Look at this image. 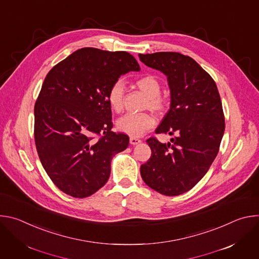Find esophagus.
I'll return each mask as SVG.
<instances>
[{
	"instance_id": "1",
	"label": "esophagus",
	"mask_w": 259,
	"mask_h": 259,
	"mask_svg": "<svg viewBox=\"0 0 259 259\" xmlns=\"http://www.w3.org/2000/svg\"><path fill=\"white\" fill-rule=\"evenodd\" d=\"M140 142H141V140H140L139 138H137V137H134V136H131V137H130V143H131L132 145L138 144V143H140Z\"/></svg>"
}]
</instances>
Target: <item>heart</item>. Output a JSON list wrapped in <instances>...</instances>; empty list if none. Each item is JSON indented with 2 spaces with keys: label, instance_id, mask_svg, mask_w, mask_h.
Wrapping results in <instances>:
<instances>
[{
  "label": "heart",
  "instance_id": "heart-1",
  "mask_svg": "<svg viewBox=\"0 0 259 259\" xmlns=\"http://www.w3.org/2000/svg\"><path fill=\"white\" fill-rule=\"evenodd\" d=\"M135 86L147 96L145 106L162 114L168 106V101L161 93L160 81L152 75H145L135 81ZM124 84L121 80L116 81L109 87L106 99L115 113H121L124 108ZM156 120L150 114H126L117 121V128L128 135L140 136L155 126Z\"/></svg>",
  "mask_w": 259,
  "mask_h": 259
}]
</instances>
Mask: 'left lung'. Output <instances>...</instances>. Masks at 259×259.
<instances>
[{
	"label": "left lung",
	"instance_id": "8db88e82",
	"mask_svg": "<svg viewBox=\"0 0 259 259\" xmlns=\"http://www.w3.org/2000/svg\"><path fill=\"white\" fill-rule=\"evenodd\" d=\"M139 59L167 77L170 109L156 133L175 135L168 143L146 140L152 156L140 174L156 192L178 196L196 186L218 154L226 128L223 104L214 80L192 57L157 52Z\"/></svg>",
	"mask_w": 259,
	"mask_h": 259
}]
</instances>
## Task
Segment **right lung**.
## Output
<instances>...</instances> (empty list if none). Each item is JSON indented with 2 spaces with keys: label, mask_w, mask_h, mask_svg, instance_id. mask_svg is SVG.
<instances>
[{
  "label": "right lung",
  "mask_w": 259,
  "mask_h": 259,
  "mask_svg": "<svg viewBox=\"0 0 259 259\" xmlns=\"http://www.w3.org/2000/svg\"><path fill=\"white\" fill-rule=\"evenodd\" d=\"M139 69L128 52L82 48L48 72L34 104V142L48 176L66 195L96 193L113 157L127 149L129 137L112 131L106 95L122 75Z\"/></svg>",
  "instance_id": "obj_1"
}]
</instances>
